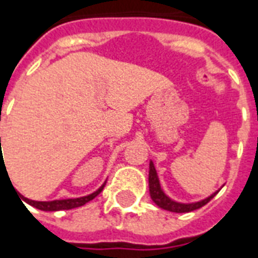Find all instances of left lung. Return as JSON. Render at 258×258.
I'll list each match as a JSON object with an SVG mask.
<instances>
[{
  "label": "left lung",
  "instance_id": "8db88e82",
  "mask_svg": "<svg viewBox=\"0 0 258 258\" xmlns=\"http://www.w3.org/2000/svg\"><path fill=\"white\" fill-rule=\"evenodd\" d=\"M149 188H150V196L153 202H154L158 207L164 208L166 211L172 212H190L198 210V208L203 207L210 202V200L215 196L218 192H215L214 195H211L207 199L202 200V202H198V203H190V204H181L177 203V202H173L170 200L164 194V190L161 189L160 180H158V176H157V170L154 168V164L150 162V172H149Z\"/></svg>",
  "mask_w": 258,
  "mask_h": 258
}]
</instances>
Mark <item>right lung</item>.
<instances>
[{
	"label": "right lung",
	"mask_w": 258,
	"mask_h": 258,
	"mask_svg": "<svg viewBox=\"0 0 258 258\" xmlns=\"http://www.w3.org/2000/svg\"><path fill=\"white\" fill-rule=\"evenodd\" d=\"M1 139V138H0ZM104 184L103 186H100L96 192L93 194L88 195V196H84V198H77V199H64V200H52V202H35V200H29L27 198H23V199L32 207H36L42 211H59V210H72V208L81 207L85 203L93 200L96 196H97L101 190L104 189Z\"/></svg>",
	"instance_id": "obj_1"
}]
</instances>
